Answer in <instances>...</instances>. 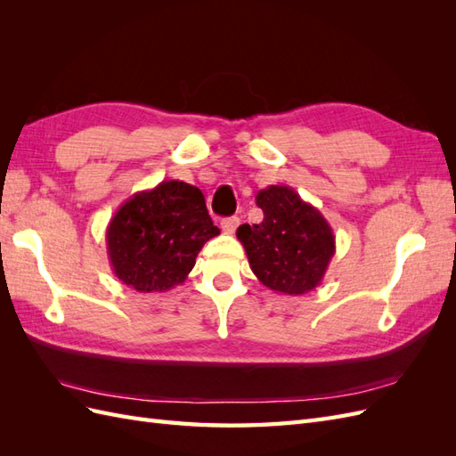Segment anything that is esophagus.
<instances>
[{
  "instance_id": "34e87169",
  "label": "esophagus",
  "mask_w": 456,
  "mask_h": 456,
  "mask_svg": "<svg viewBox=\"0 0 456 456\" xmlns=\"http://www.w3.org/2000/svg\"><path fill=\"white\" fill-rule=\"evenodd\" d=\"M238 226H240V216H228V218H223V223H220V228H223L224 233H233Z\"/></svg>"
}]
</instances>
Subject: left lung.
Here are the masks:
<instances>
[{
  "label": "left lung",
  "mask_w": 456,
  "mask_h": 456,
  "mask_svg": "<svg viewBox=\"0 0 456 456\" xmlns=\"http://www.w3.org/2000/svg\"><path fill=\"white\" fill-rule=\"evenodd\" d=\"M260 224L236 232L258 281L281 295H305L323 281L337 245L333 228L320 209L293 188L272 184L258 190Z\"/></svg>",
  "instance_id": "obj_1"
}]
</instances>
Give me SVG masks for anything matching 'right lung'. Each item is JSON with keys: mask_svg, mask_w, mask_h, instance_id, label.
I'll use <instances>...</instances> for the list:
<instances>
[{"mask_svg": "<svg viewBox=\"0 0 456 456\" xmlns=\"http://www.w3.org/2000/svg\"><path fill=\"white\" fill-rule=\"evenodd\" d=\"M218 233L200 188L163 181L121 203L106 228V249L121 283L165 293L184 283L201 247Z\"/></svg>", "mask_w": 456, "mask_h": 456, "instance_id": "obj_1", "label": "right lung"}]
</instances>
